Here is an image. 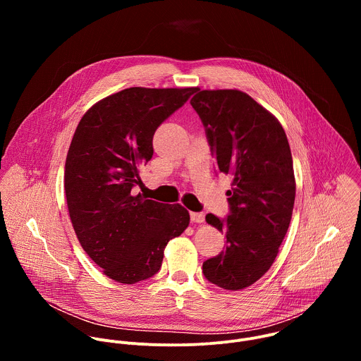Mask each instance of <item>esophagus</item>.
I'll return each instance as SVG.
<instances>
[{"label": "esophagus", "instance_id": "34e87169", "mask_svg": "<svg viewBox=\"0 0 361 361\" xmlns=\"http://www.w3.org/2000/svg\"><path fill=\"white\" fill-rule=\"evenodd\" d=\"M190 217H191L192 223H204V219H205V216L202 213H191Z\"/></svg>", "mask_w": 361, "mask_h": 361}]
</instances>
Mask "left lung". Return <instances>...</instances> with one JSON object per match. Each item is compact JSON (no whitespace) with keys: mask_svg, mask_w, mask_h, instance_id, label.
I'll return each mask as SVG.
<instances>
[{"mask_svg":"<svg viewBox=\"0 0 361 361\" xmlns=\"http://www.w3.org/2000/svg\"><path fill=\"white\" fill-rule=\"evenodd\" d=\"M190 104L205 128L217 169L228 174L230 214L205 221L226 233L227 245L202 263L210 283L243 290L274 263L290 226L295 180L287 135L279 120L238 90H197Z\"/></svg>","mask_w":361,"mask_h":361,"instance_id":"1","label":"left lung"}]
</instances>
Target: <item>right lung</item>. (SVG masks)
Here are the masks:
<instances>
[{
    "instance_id": "obj_1",
    "label": "right lung",
    "mask_w": 361,
    "mask_h": 361,
    "mask_svg": "<svg viewBox=\"0 0 361 361\" xmlns=\"http://www.w3.org/2000/svg\"><path fill=\"white\" fill-rule=\"evenodd\" d=\"M197 88L131 87L94 104L74 133L64 190L77 238L104 274L135 284L156 274L167 243L190 223L180 204L134 194L160 124Z\"/></svg>"
}]
</instances>
